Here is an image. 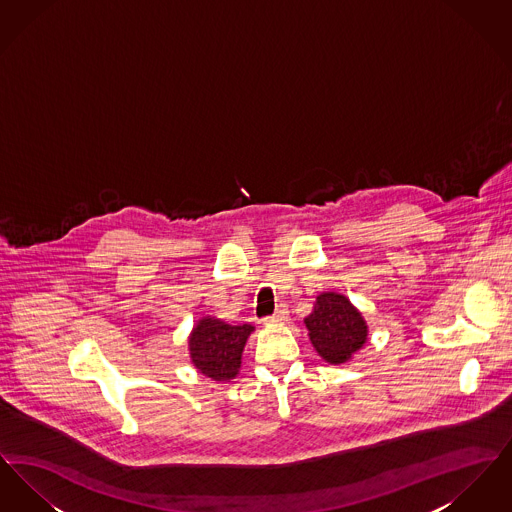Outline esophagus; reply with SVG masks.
Here are the masks:
<instances>
[{
    "mask_svg": "<svg viewBox=\"0 0 512 512\" xmlns=\"http://www.w3.org/2000/svg\"><path fill=\"white\" fill-rule=\"evenodd\" d=\"M286 318H288V307H286V305H278V309L274 311V315L265 317V322L272 324V322H282V320H286Z\"/></svg>",
    "mask_w": 512,
    "mask_h": 512,
    "instance_id": "esophagus-1",
    "label": "esophagus"
}]
</instances>
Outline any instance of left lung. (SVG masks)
Wrapping results in <instances>:
<instances>
[{
  "instance_id": "obj_1",
  "label": "left lung",
  "mask_w": 512,
  "mask_h": 512,
  "mask_svg": "<svg viewBox=\"0 0 512 512\" xmlns=\"http://www.w3.org/2000/svg\"><path fill=\"white\" fill-rule=\"evenodd\" d=\"M305 326L318 355L336 365L349 361L366 341L365 320L340 293H320Z\"/></svg>"
}]
</instances>
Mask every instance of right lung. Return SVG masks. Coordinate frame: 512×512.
I'll return each instance as SVG.
<instances>
[{
	"label": "right lung",
	"instance_id": "add662e5",
	"mask_svg": "<svg viewBox=\"0 0 512 512\" xmlns=\"http://www.w3.org/2000/svg\"><path fill=\"white\" fill-rule=\"evenodd\" d=\"M251 332V324L230 326L217 318L199 320L190 336L192 363L217 382L232 380L242 365V351Z\"/></svg>",
	"mask_w": 512,
	"mask_h": 512
}]
</instances>
